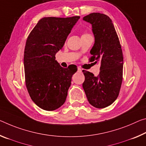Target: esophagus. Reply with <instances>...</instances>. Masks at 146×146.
Segmentation results:
<instances>
[{
    "label": "esophagus",
    "instance_id": "obj_1",
    "mask_svg": "<svg viewBox=\"0 0 146 146\" xmlns=\"http://www.w3.org/2000/svg\"><path fill=\"white\" fill-rule=\"evenodd\" d=\"M78 72H79V73L82 72V69H80V68H78Z\"/></svg>",
    "mask_w": 146,
    "mask_h": 146
}]
</instances>
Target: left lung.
Returning <instances> with one entry per match:
<instances>
[{"mask_svg":"<svg viewBox=\"0 0 146 146\" xmlns=\"http://www.w3.org/2000/svg\"><path fill=\"white\" fill-rule=\"evenodd\" d=\"M92 27L95 43L90 50V62L100 63V72L96 77L83 70L82 84L86 96L94 107L103 108L118 97L123 80V57L118 36L112 20L106 15L92 13L83 17Z\"/></svg>","mask_w":146,"mask_h":146,"instance_id":"left-lung-1","label":"left lung"}]
</instances>
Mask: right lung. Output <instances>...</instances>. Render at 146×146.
<instances>
[{"instance_id":"right-lung-1","label":"right lung","mask_w":146,"mask_h":146,"mask_svg":"<svg viewBox=\"0 0 146 146\" xmlns=\"http://www.w3.org/2000/svg\"><path fill=\"white\" fill-rule=\"evenodd\" d=\"M79 16L48 17L39 21L28 37L24 52L25 83L39 107L54 110L63 105L77 66H60L55 55L62 49Z\"/></svg>"}]
</instances>
